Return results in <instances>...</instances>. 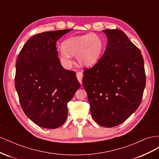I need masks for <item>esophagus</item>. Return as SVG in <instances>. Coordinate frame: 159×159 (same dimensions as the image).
Listing matches in <instances>:
<instances>
[{
    "instance_id": "esophagus-1",
    "label": "esophagus",
    "mask_w": 159,
    "mask_h": 159,
    "mask_svg": "<svg viewBox=\"0 0 159 159\" xmlns=\"http://www.w3.org/2000/svg\"><path fill=\"white\" fill-rule=\"evenodd\" d=\"M77 78H78V81H80V83L81 84L82 83V78H83V71H78L77 72L76 74Z\"/></svg>"
}]
</instances>
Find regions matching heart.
Instances as JSON below:
<instances>
[{"mask_svg": "<svg viewBox=\"0 0 159 159\" xmlns=\"http://www.w3.org/2000/svg\"><path fill=\"white\" fill-rule=\"evenodd\" d=\"M103 42L102 38L95 34L71 36L62 42V48L59 57L61 65L69 68L72 64L71 56L81 66H89L95 63L102 54Z\"/></svg>", "mask_w": 159, "mask_h": 159, "instance_id": "b5f03b06", "label": "heart"}]
</instances>
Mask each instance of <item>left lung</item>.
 <instances>
[{
    "label": "left lung",
    "instance_id": "obj_1",
    "mask_svg": "<svg viewBox=\"0 0 159 159\" xmlns=\"http://www.w3.org/2000/svg\"><path fill=\"white\" fill-rule=\"evenodd\" d=\"M103 55L84 71L91 116L104 127L121 124L140 105L146 84L141 52L122 30L107 29Z\"/></svg>",
    "mask_w": 159,
    "mask_h": 159
}]
</instances>
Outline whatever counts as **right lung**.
<instances>
[{
    "label": "right lung",
    "mask_w": 159,
    "mask_h": 159,
    "mask_svg": "<svg viewBox=\"0 0 159 159\" xmlns=\"http://www.w3.org/2000/svg\"><path fill=\"white\" fill-rule=\"evenodd\" d=\"M71 29L33 36L18 56L14 78L21 107L37 125L56 129L68 116L67 103L80 86L74 71L61 66L56 42Z\"/></svg>",
    "instance_id": "add662e5"
}]
</instances>
